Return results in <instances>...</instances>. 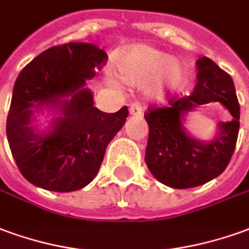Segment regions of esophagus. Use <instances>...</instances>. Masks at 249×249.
I'll list each match as a JSON object with an SVG mask.
<instances>
[{
	"instance_id": "34e87169",
	"label": "esophagus",
	"mask_w": 249,
	"mask_h": 249,
	"mask_svg": "<svg viewBox=\"0 0 249 249\" xmlns=\"http://www.w3.org/2000/svg\"><path fill=\"white\" fill-rule=\"evenodd\" d=\"M129 113L132 116H140L142 113V102H139V101H135L129 107Z\"/></svg>"
}]
</instances>
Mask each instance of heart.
Here are the masks:
<instances>
[{"label": "heart", "mask_w": 249, "mask_h": 249, "mask_svg": "<svg viewBox=\"0 0 249 249\" xmlns=\"http://www.w3.org/2000/svg\"><path fill=\"white\" fill-rule=\"evenodd\" d=\"M114 72L130 85L145 82L148 93L158 97L182 86L185 71L179 62L145 44L128 47L116 53Z\"/></svg>", "instance_id": "heart-1"}]
</instances>
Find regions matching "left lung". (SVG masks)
I'll use <instances>...</instances> for the list:
<instances>
[{
  "mask_svg": "<svg viewBox=\"0 0 249 249\" xmlns=\"http://www.w3.org/2000/svg\"><path fill=\"white\" fill-rule=\"evenodd\" d=\"M198 82L187 97H168L166 107H148L144 117L149 126L145 164L155 178L174 189H189L209 182L227 168L236 148L240 104L231 75L206 56L197 62ZM209 102H220L234 119L220 123L213 142L201 143L181 128L186 111Z\"/></svg>",
  "mask_w": 249,
  "mask_h": 249,
  "instance_id": "left-lung-1",
  "label": "left lung"
}]
</instances>
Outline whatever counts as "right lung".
Masks as SVG:
<instances>
[{"instance_id":"right-lung-1","label":"right lung","mask_w":249,"mask_h":249,"mask_svg":"<svg viewBox=\"0 0 249 249\" xmlns=\"http://www.w3.org/2000/svg\"><path fill=\"white\" fill-rule=\"evenodd\" d=\"M107 60V52L93 44H60L41 52L17 76L6 136L20 173L35 186L69 193L88 186L98 173L107 144L128 117L126 107L101 112L85 89ZM43 106L58 107L62 117L48 134H36L30 120Z\"/></svg>"}]
</instances>
